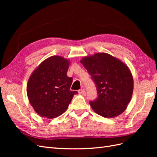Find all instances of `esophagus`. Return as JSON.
I'll return each instance as SVG.
<instances>
[{"label": "esophagus", "mask_w": 157, "mask_h": 157, "mask_svg": "<svg viewBox=\"0 0 157 157\" xmlns=\"http://www.w3.org/2000/svg\"><path fill=\"white\" fill-rule=\"evenodd\" d=\"M78 93L80 94H85V88L84 86H81V88H80L78 90Z\"/></svg>", "instance_id": "1"}]
</instances>
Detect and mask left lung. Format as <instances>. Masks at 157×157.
Instances as JSON below:
<instances>
[{"label": "left lung", "instance_id": "8db88e82", "mask_svg": "<svg viewBox=\"0 0 157 157\" xmlns=\"http://www.w3.org/2000/svg\"><path fill=\"white\" fill-rule=\"evenodd\" d=\"M96 84L98 96L90 105L99 115L115 117L124 111L133 93L130 71L121 61L105 53L85 57L80 61Z\"/></svg>", "mask_w": 157, "mask_h": 157}]
</instances>
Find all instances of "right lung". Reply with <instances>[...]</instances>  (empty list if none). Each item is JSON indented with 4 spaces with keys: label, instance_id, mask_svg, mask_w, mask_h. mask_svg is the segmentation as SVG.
I'll use <instances>...</instances> for the list:
<instances>
[{
    "label": "right lung",
    "instance_id": "add662e5",
    "mask_svg": "<svg viewBox=\"0 0 157 157\" xmlns=\"http://www.w3.org/2000/svg\"><path fill=\"white\" fill-rule=\"evenodd\" d=\"M69 61L60 56L46 59L33 73L27 86L31 105L41 117L53 118L67 110L77 91L70 88L73 78L67 75Z\"/></svg>",
    "mask_w": 157,
    "mask_h": 157
}]
</instances>
